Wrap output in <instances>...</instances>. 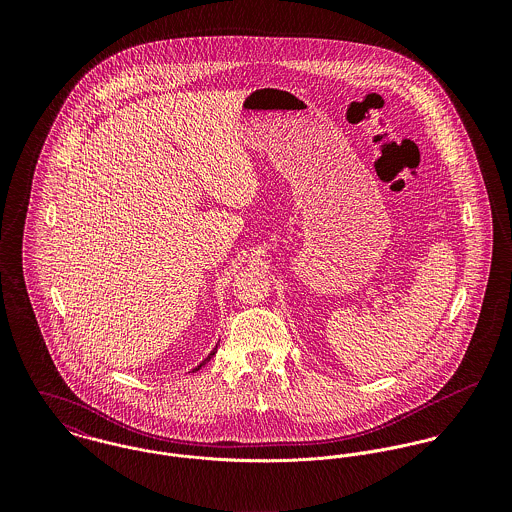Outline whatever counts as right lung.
Returning <instances> with one entry per match:
<instances>
[{
    "label": "right lung",
    "instance_id": "right-lung-1",
    "mask_svg": "<svg viewBox=\"0 0 512 512\" xmlns=\"http://www.w3.org/2000/svg\"><path fill=\"white\" fill-rule=\"evenodd\" d=\"M217 347H219V345H217ZM217 347H215V349H213V351H211V355H209V357H207V359H205V361H203V363H201V365L197 366V368H193V372H195V370H199V368H201V366L207 365V363H209V361H211V359H213V355H215V353H217Z\"/></svg>",
    "mask_w": 512,
    "mask_h": 512
}]
</instances>
